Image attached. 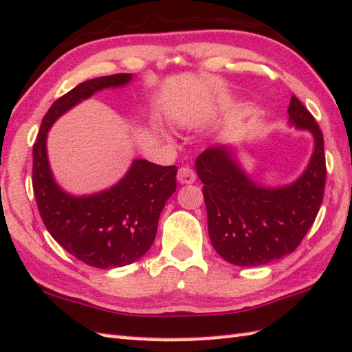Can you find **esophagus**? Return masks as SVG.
<instances>
[{
	"mask_svg": "<svg viewBox=\"0 0 352 352\" xmlns=\"http://www.w3.org/2000/svg\"><path fill=\"white\" fill-rule=\"evenodd\" d=\"M177 180L180 182L182 184H190L195 182V172L189 168V166H182L180 169H178V174H177Z\"/></svg>",
	"mask_w": 352,
	"mask_h": 352,
	"instance_id": "obj_1",
	"label": "esophagus"
}]
</instances>
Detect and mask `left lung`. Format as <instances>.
<instances>
[{"label":"left lung","mask_w":352,"mask_h":352,"mask_svg":"<svg viewBox=\"0 0 352 352\" xmlns=\"http://www.w3.org/2000/svg\"><path fill=\"white\" fill-rule=\"evenodd\" d=\"M287 113L292 126L314 137L308 168L292 184L265 188L252 182L229 146L208 148L195 162L204 184L209 239L220 257L235 266H261L296 251L323 201V133L296 95Z\"/></svg>","instance_id":"1"}]
</instances>
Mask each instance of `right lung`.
Returning <instances> with one entry per match:
<instances>
[{
	"label": "right lung",
	"instance_id": "right-lung-1",
	"mask_svg": "<svg viewBox=\"0 0 352 352\" xmlns=\"http://www.w3.org/2000/svg\"><path fill=\"white\" fill-rule=\"evenodd\" d=\"M131 80V74H115L80 82L50 106L34 144L32 184L44 226L69 254L100 270L131 265L149 251L160 214L177 189V168L135 160L111 189L75 197L54 180L46 140L50 126L80 101Z\"/></svg>",
	"mask_w": 352,
	"mask_h": 352
}]
</instances>
